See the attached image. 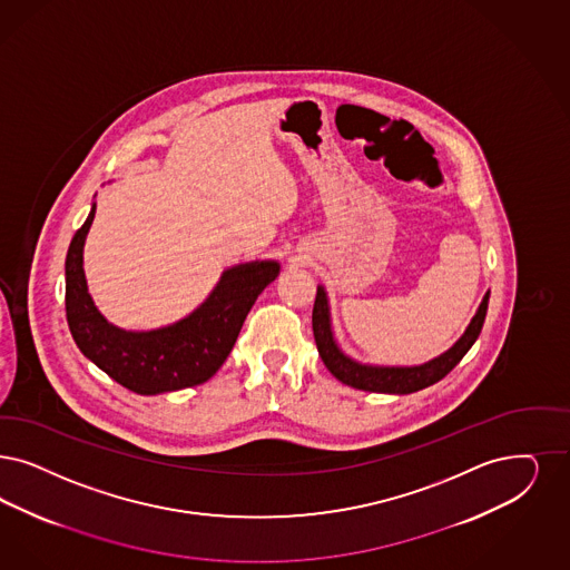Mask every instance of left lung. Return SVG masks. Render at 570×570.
Segmentation results:
<instances>
[{"mask_svg":"<svg viewBox=\"0 0 570 570\" xmlns=\"http://www.w3.org/2000/svg\"><path fill=\"white\" fill-rule=\"evenodd\" d=\"M485 292L482 304L478 306L471 323L466 325L463 336L459 337L440 357L431 358L421 365H370L357 358L348 357L337 346L334 327H332V311L330 299L323 285L316 287L315 308H313V332H315L316 351L323 358L325 367L336 376L342 384H348L358 391L370 393H386V395H410L421 389H426L443 376H448L466 351L475 344L484 327L485 311H488Z\"/></svg>","mask_w":570,"mask_h":570,"instance_id":"8db88e82","label":"left lung"}]
</instances>
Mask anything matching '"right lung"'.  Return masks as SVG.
I'll return each instance as SVG.
<instances>
[{
	"label": "right lung",
	"instance_id": "1",
	"mask_svg": "<svg viewBox=\"0 0 570 570\" xmlns=\"http://www.w3.org/2000/svg\"><path fill=\"white\" fill-rule=\"evenodd\" d=\"M92 203L65 259V311L69 332L86 358L139 395H160L203 384L224 365L252 306L278 273L276 259L226 268L207 299L190 315L148 332L122 330L99 313L88 294L85 243L95 219Z\"/></svg>",
	"mask_w": 570,
	"mask_h": 570
}]
</instances>
